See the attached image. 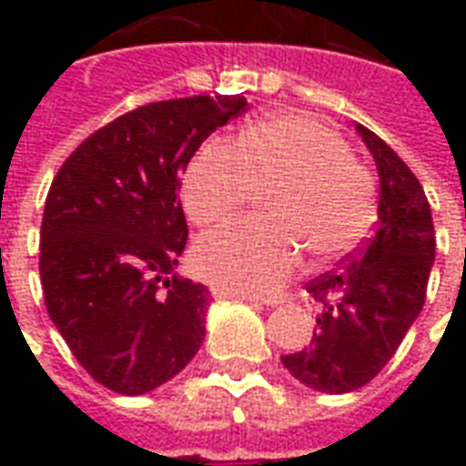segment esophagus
<instances>
[{
	"label": "esophagus",
	"mask_w": 466,
	"mask_h": 466,
	"mask_svg": "<svg viewBox=\"0 0 466 466\" xmlns=\"http://www.w3.org/2000/svg\"><path fill=\"white\" fill-rule=\"evenodd\" d=\"M212 297L217 299H242V302H249L254 307H259V299H254V297H247V294L239 292H229V289H224V287H212Z\"/></svg>",
	"instance_id": "esophagus-1"
}]
</instances>
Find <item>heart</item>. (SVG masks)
<instances>
[{"label":"heart","instance_id":"1","mask_svg":"<svg viewBox=\"0 0 466 466\" xmlns=\"http://www.w3.org/2000/svg\"><path fill=\"white\" fill-rule=\"evenodd\" d=\"M257 189L264 217L204 234L194 267L229 292L267 294L299 264H329L357 249L374 222V179L339 134L302 115H269L232 144L197 149L182 177V202L197 224L227 219Z\"/></svg>","mask_w":466,"mask_h":466}]
</instances>
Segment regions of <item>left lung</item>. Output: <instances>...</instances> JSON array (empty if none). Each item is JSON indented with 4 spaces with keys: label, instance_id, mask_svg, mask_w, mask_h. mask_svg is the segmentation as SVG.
I'll use <instances>...</instances> for the list:
<instances>
[{
    "label": "left lung",
    "instance_id": "left-lung-1",
    "mask_svg": "<svg viewBox=\"0 0 466 466\" xmlns=\"http://www.w3.org/2000/svg\"><path fill=\"white\" fill-rule=\"evenodd\" d=\"M380 174L377 232L360 257L307 282L322 302L309 347L282 357L304 387L327 394L371 381L410 332L427 297L434 264V224L420 179L390 144L357 124Z\"/></svg>",
    "mask_w": 466,
    "mask_h": 466
}]
</instances>
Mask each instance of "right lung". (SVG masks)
<instances>
[{"instance_id":"obj_1","label":"right lung","mask_w":466,"mask_h":466,"mask_svg":"<svg viewBox=\"0 0 466 466\" xmlns=\"http://www.w3.org/2000/svg\"><path fill=\"white\" fill-rule=\"evenodd\" d=\"M244 109L239 95L139 106L86 137L49 187L39 234L46 312L106 390L147 394L202 347L209 289L174 272L187 247L179 174Z\"/></svg>"}]
</instances>
